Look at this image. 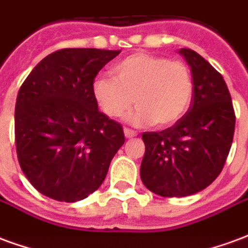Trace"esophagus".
Segmentation results:
<instances>
[{
	"label": "esophagus",
	"instance_id": "obj_1",
	"mask_svg": "<svg viewBox=\"0 0 248 248\" xmlns=\"http://www.w3.org/2000/svg\"><path fill=\"white\" fill-rule=\"evenodd\" d=\"M124 137H126V138H135V137L138 135L137 134V131L129 129V127H124Z\"/></svg>",
	"mask_w": 248,
	"mask_h": 248
}]
</instances>
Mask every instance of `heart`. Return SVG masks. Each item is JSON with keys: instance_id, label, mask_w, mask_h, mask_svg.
Masks as SVG:
<instances>
[{"instance_id": "1", "label": "heart", "mask_w": 248, "mask_h": 248, "mask_svg": "<svg viewBox=\"0 0 248 248\" xmlns=\"http://www.w3.org/2000/svg\"><path fill=\"white\" fill-rule=\"evenodd\" d=\"M113 74L93 82V97L108 118L124 117L134 102L133 124L166 127L182 117L191 101L194 82L183 62L137 53L114 66Z\"/></svg>"}]
</instances>
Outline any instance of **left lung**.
<instances>
[{
  "mask_svg": "<svg viewBox=\"0 0 248 248\" xmlns=\"http://www.w3.org/2000/svg\"><path fill=\"white\" fill-rule=\"evenodd\" d=\"M191 67L190 108L171 127L142 134L140 179L161 197H187L218 178L229 156L235 111L222 74L191 49L179 51Z\"/></svg>",
  "mask_w": 248,
  "mask_h": 248,
  "instance_id": "left-lung-1",
  "label": "left lung"
}]
</instances>
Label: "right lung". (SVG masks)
Instances as JSON below:
<instances>
[{"label": "right lung", "instance_id": "obj_1", "mask_svg": "<svg viewBox=\"0 0 248 248\" xmlns=\"http://www.w3.org/2000/svg\"><path fill=\"white\" fill-rule=\"evenodd\" d=\"M121 50L61 49L45 57L19 87L14 134L29 182L58 202L87 198L102 185L124 143L122 126L98 110L93 82Z\"/></svg>", "mask_w": 248, "mask_h": 248}]
</instances>
